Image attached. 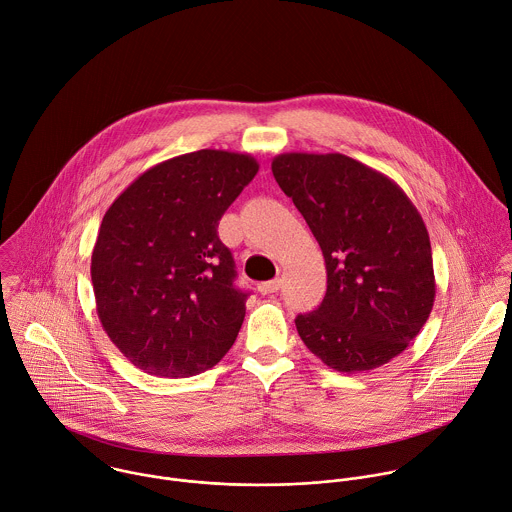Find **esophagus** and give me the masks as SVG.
<instances>
[{
	"label": "esophagus",
	"instance_id": "esophagus-1",
	"mask_svg": "<svg viewBox=\"0 0 512 512\" xmlns=\"http://www.w3.org/2000/svg\"><path fill=\"white\" fill-rule=\"evenodd\" d=\"M259 293L261 295H271V293H277L281 289V279H273V281H265V283H259Z\"/></svg>",
	"mask_w": 512,
	"mask_h": 512
}]
</instances>
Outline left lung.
Returning a JSON list of instances; mask_svg holds the SVG:
<instances>
[{"instance_id": "left-lung-1", "label": "left lung", "mask_w": 512, "mask_h": 512, "mask_svg": "<svg viewBox=\"0 0 512 512\" xmlns=\"http://www.w3.org/2000/svg\"><path fill=\"white\" fill-rule=\"evenodd\" d=\"M271 170L327 269L321 305L295 317L303 344L337 372L388 364L420 333L436 297L418 209L392 179L339 152H285Z\"/></svg>"}]
</instances>
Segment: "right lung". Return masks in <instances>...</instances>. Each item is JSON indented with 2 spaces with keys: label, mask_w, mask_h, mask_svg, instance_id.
<instances>
[{
  "label": "right lung",
  "mask_w": 512,
  "mask_h": 512,
  "mask_svg": "<svg viewBox=\"0 0 512 512\" xmlns=\"http://www.w3.org/2000/svg\"><path fill=\"white\" fill-rule=\"evenodd\" d=\"M257 170L251 154L203 148L148 168L106 211L90 265L96 311L138 370L197 376L235 344L247 293L217 227Z\"/></svg>",
  "instance_id": "1"
}]
</instances>
